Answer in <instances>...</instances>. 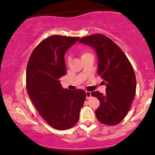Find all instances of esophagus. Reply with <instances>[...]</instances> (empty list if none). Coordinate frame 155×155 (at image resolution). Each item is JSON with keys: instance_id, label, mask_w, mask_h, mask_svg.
<instances>
[{"instance_id": "obj_1", "label": "esophagus", "mask_w": 155, "mask_h": 155, "mask_svg": "<svg viewBox=\"0 0 155 155\" xmlns=\"http://www.w3.org/2000/svg\"><path fill=\"white\" fill-rule=\"evenodd\" d=\"M91 97V92L90 91H86V97L87 99H89Z\"/></svg>"}]
</instances>
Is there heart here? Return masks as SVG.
I'll return each instance as SVG.
<instances>
[{"label":"heart","instance_id":"1","mask_svg":"<svg viewBox=\"0 0 155 155\" xmlns=\"http://www.w3.org/2000/svg\"><path fill=\"white\" fill-rule=\"evenodd\" d=\"M90 54H91L89 52V51H87V50H82L81 51V55L82 58H84V57H86L87 56L90 55Z\"/></svg>","mask_w":155,"mask_h":155}]
</instances>
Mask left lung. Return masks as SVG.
I'll list each match as a JSON object with an SVG mask.
<instances>
[{
	"label": "left lung",
	"instance_id": "obj_1",
	"mask_svg": "<svg viewBox=\"0 0 155 155\" xmlns=\"http://www.w3.org/2000/svg\"><path fill=\"white\" fill-rule=\"evenodd\" d=\"M79 42L95 50L98 74L106 85L105 95L98 91L91 93L100 101L96 117L105 125L119 124L128 114L136 93V80L131 63L120 47L104 35L87 36Z\"/></svg>",
	"mask_w": 155,
	"mask_h": 155
}]
</instances>
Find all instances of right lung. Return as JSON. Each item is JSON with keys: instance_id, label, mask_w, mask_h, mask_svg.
Segmentation results:
<instances>
[{"instance_id": "add662e5", "label": "right lung", "mask_w": 155, "mask_h": 155, "mask_svg": "<svg viewBox=\"0 0 155 155\" xmlns=\"http://www.w3.org/2000/svg\"><path fill=\"white\" fill-rule=\"evenodd\" d=\"M79 38L51 35L41 41L30 56L26 71L27 93L39 114L54 128H72L79 119L86 99L84 90L64 89V54Z\"/></svg>"}]
</instances>
